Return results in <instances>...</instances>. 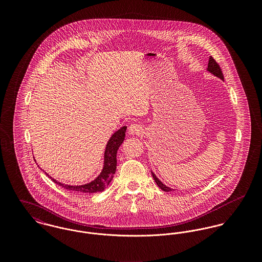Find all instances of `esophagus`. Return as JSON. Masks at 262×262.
Here are the masks:
<instances>
[{"instance_id": "34e87169", "label": "esophagus", "mask_w": 262, "mask_h": 262, "mask_svg": "<svg viewBox=\"0 0 262 262\" xmlns=\"http://www.w3.org/2000/svg\"><path fill=\"white\" fill-rule=\"evenodd\" d=\"M128 131H129V134L139 135V134H141L143 132V128H142V126L139 123H132L129 126Z\"/></svg>"}]
</instances>
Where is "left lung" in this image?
I'll list each match as a JSON object with an SVG mask.
<instances>
[{
  "label": "left lung",
  "mask_w": 262,
  "mask_h": 262,
  "mask_svg": "<svg viewBox=\"0 0 262 262\" xmlns=\"http://www.w3.org/2000/svg\"><path fill=\"white\" fill-rule=\"evenodd\" d=\"M208 71L210 72V73H212L213 75H216V76H218V77H220V78H224V75H223V73H222V70H221V68H220V64L211 56L210 57V60H209V66H208ZM152 177H153V179H154V181H155V183L157 184V186L160 187L162 190H164V191H171V190H173V189H171L170 187H166V186H164L156 177H155V174L154 173H152Z\"/></svg>",
  "instance_id": "obj_1"
}]
</instances>
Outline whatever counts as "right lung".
Returning a JSON list of instances; mask_svg holds the SVG:
<instances>
[{"label":"right lung","mask_w":262,"mask_h":262,"mask_svg":"<svg viewBox=\"0 0 262 262\" xmlns=\"http://www.w3.org/2000/svg\"><path fill=\"white\" fill-rule=\"evenodd\" d=\"M126 128L127 127H125V126L122 127L115 134H113L112 137L110 138L106 150H105L104 168H103L101 174L95 181H93L92 183L86 184V185L75 186H75L63 185V184L58 183L55 180L51 179L52 182H54L55 184H57L58 186H60L63 188L70 189V190L75 191L77 193H94V192H98V191H103L107 187L108 184L111 182L113 176L115 174L116 167H117V151L125 139Z\"/></svg>","instance_id":"add662e5"}]
</instances>
